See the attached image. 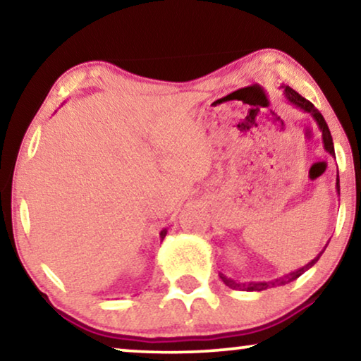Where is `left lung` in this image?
Here are the masks:
<instances>
[{"label":"left lung","instance_id":"8db88e82","mask_svg":"<svg viewBox=\"0 0 361 361\" xmlns=\"http://www.w3.org/2000/svg\"><path fill=\"white\" fill-rule=\"evenodd\" d=\"M282 90H283V95L285 99H287L288 104H292L295 109H298L301 111L305 113H310L311 118L316 121V125H318L319 131L322 134V144H324V149L326 152H329L332 157H336V152H334V142H332V136H331V131L329 128H327V123L324 118H322V115L319 113L318 109H314V105L311 104L310 100H306L305 97H301L298 92H295V90L292 87H288V85H281ZM336 190H337V195H341V185H338V176H337V181H336ZM327 246V245H326ZM326 250V248H324ZM324 250H322L318 256L314 257L313 261L308 262V264L297 269V271L290 272V274H285V276L279 277V279H274V281H269V282H248V283H238L232 281V279L225 277L224 274H220V279H222V282L227 285V287L233 288V290H246V292H261V290H266V288H272V287H281V285H287L290 282L297 281V279L301 276V274H305L306 271H308L310 267H313L316 262H318V259L321 257L322 252H324Z\"/></svg>","mask_w":361,"mask_h":361}]
</instances>
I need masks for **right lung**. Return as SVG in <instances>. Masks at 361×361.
I'll use <instances>...</instances> for the list:
<instances>
[{
    "instance_id": "obj_1",
    "label": "right lung",
    "mask_w": 361,
    "mask_h": 361,
    "mask_svg": "<svg viewBox=\"0 0 361 361\" xmlns=\"http://www.w3.org/2000/svg\"><path fill=\"white\" fill-rule=\"evenodd\" d=\"M165 235H166V228H164V230H162V232H160V238H162V240H164V238H165Z\"/></svg>"
}]
</instances>
